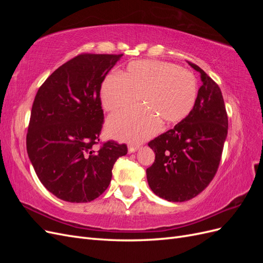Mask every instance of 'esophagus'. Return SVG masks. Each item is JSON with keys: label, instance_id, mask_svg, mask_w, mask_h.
Wrapping results in <instances>:
<instances>
[{"label": "esophagus", "instance_id": "1", "mask_svg": "<svg viewBox=\"0 0 263 263\" xmlns=\"http://www.w3.org/2000/svg\"><path fill=\"white\" fill-rule=\"evenodd\" d=\"M139 149V146H135V145H129L128 146V153L133 154L135 151H137Z\"/></svg>", "mask_w": 263, "mask_h": 263}]
</instances>
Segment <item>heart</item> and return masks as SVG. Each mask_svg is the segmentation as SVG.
Instances as JSON below:
<instances>
[{
    "instance_id": "b5f03b06",
    "label": "heart",
    "mask_w": 263,
    "mask_h": 263,
    "mask_svg": "<svg viewBox=\"0 0 263 263\" xmlns=\"http://www.w3.org/2000/svg\"><path fill=\"white\" fill-rule=\"evenodd\" d=\"M197 95L195 77L169 62L138 60L119 74H108L101 86V100L108 112H118L136 103L144 105L108 118L110 136L141 142L158 130L159 123L181 122L192 110Z\"/></svg>"
}]
</instances>
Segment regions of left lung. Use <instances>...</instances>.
<instances>
[{
	"label": "left lung",
	"instance_id": "8db88e82",
	"mask_svg": "<svg viewBox=\"0 0 263 263\" xmlns=\"http://www.w3.org/2000/svg\"><path fill=\"white\" fill-rule=\"evenodd\" d=\"M202 86L190 114L172 129L151 140L156 155L147 169L153 192L169 202H185L210 184L220 162L228 118L219 86L194 63Z\"/></svg>",
	"mask_w": 263,
	"mask_h": 263
}]
</instances>
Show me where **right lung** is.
Wrapping results in <instances>:
<instances>
[{"mask_svg": "<svg viewBox=\"0 0 263 263\" xmlns=\"http://www.w3.org/2000/svg\"><path fill=\"white\" fill-rule=\"evenodd\" d=\"M123 54H79L39 87L26 137L29 160L43 185L66 202L86 203L108 187L126 145L107 141L97 151L103 109L100 91Z\"/></svg>", "mask_w": 263, "mask_h": 263, "instance_id": "obj_1", "label": "right lung"}]
</instances>
